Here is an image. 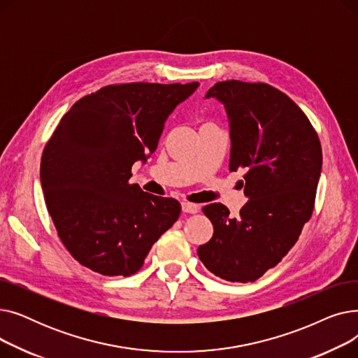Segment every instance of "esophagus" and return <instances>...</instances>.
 <instances>
[{"label": "esophagus", "mask_w": 358, "mask_h": 358, "mask_svg": "<svg viewBox=\"0 0 358 358\" xmlns=\"http://www.w3.org/2000/svg\"><path fill=\"white\" fill-rule=\"evenodd\" d=\"M181 209L184 213H197L200 210L199 204L194 203H189V201H182L181 203Z\"/></svg>", "instance_id": "34e87169"}]
</instances>
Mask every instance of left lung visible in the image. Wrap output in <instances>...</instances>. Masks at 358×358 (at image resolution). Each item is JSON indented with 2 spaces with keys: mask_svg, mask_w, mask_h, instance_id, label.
Listing matches in <instances>:
<instances>
[{
  "mask_svg": "<svg viewBox=\"0 0 358 358\" xmlns=\"http://www.w3.org/2000/svg\"><path fill=\"white\" fill-rule=\"evenodd\" d=\"M210 97L227 110L229 169L247 171L248 201L236 217L222 203L204 206L213 236L197 254L215 275L248 283L283 259L310 219L322 149L305 113L268 84L222 81Z\"/></svg>",
  "mask_w": 358,
  "mask_h": 358,
  "instance_id": "left-lung-1",
  "label": "left lung"
}]
</instances>
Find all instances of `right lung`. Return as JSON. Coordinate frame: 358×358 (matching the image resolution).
I'll list each match as a JSON object with an SVG mask.
<instances>
[{
    "label": "right lung",
    "instance_id": "obj_1",
    "mask_svg": "<svg viewBox=\"0 0 358 358\" xmlns=\"http://www.w3.org/2000/svg\"><path fill=\"white\" fill-rule=\"evenodd\" d=\"M199 83L107 85L75 103L46 143L41 182L69 254L103 275H131L181 206L130 184L155 152L164 124Z\"/></svg>",
    "mask_w": 358,
    "mask_h": 358
}]
</instances>
